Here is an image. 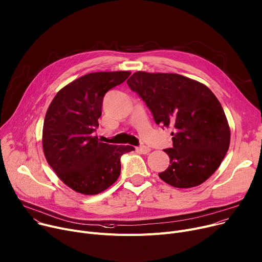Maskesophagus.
<instances>
[{"instance_id":"34e87169","label":"esophagus","mask_w":262,"mask_h":262,"mask_svg":"<svg viewBox=\"0 0 262 262\" xmlns=\"http://www.w3.org/2000/svg\"><path fill=\"white\" fill-rule=\"evenodd\" d=\"M137 150H138L139 152H141V154L146 155V154H148V152L150 151V148H149V147H147V146H145V145H141V146L137 147Z\"/></svg>"}]
</instances>
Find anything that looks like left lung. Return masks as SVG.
Listing matches in <instances>:
<instances>
[{"mask_svg":"<svg viewBox=\"0 0 262 262\" xmlns=\"http://www.w3.org/2000/svg\"><path fill=\"white\" fill-rule=\"evenodd\" d=\"M127 85L145 102L157 124L172 129V146L164 149L170 164L159 177L179 188L210 178L231 140L228 120L212 91L178 74L137 72Z\"/></svg>","mask_w":262,"mask_h":262,"instance_id":"left-lung-1","label":"left lung"}]
</instances>
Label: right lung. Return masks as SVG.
Wrapping results in <instances>:
<instances>
[{
  "label": "right lung",
  "mask_w": 262,
  "mask_h": 262,
  "mask_svg": "<svg viewBox=\"0 0 262 262\" xmlns=\"http://www.w3.org/2000/svg\"><path fill=\"white\" fill-rule=\"evenodd\" d=\"M129 75L87 74L59 91L46 112L42 139L45 158L57 176L78 193L97 195L114 184L120 176L121 156L135 149L100 142L93 135L99 126L104 96Z\"/></svg>",
  "instance_id": "obj_1"
}]
</instances>
